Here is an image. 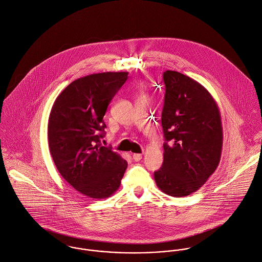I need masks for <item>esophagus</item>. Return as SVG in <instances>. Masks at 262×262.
Instances as JSON below:
<instances>
[{"label":"esophagus","mask_w":262,"mask_h":262,"mask_svg":"<svg viewBox=\"0 0 262 262\" xmlns=\"http://www.w3.org/2000/svg\"><path fill=\"white\" fill-rule=\"evenodd\" d=\"M142 158H143L142 154H134V155H133V159H134L136 162H139Z\"/></svg>","instance_id":"obj_1"}]
</instances>
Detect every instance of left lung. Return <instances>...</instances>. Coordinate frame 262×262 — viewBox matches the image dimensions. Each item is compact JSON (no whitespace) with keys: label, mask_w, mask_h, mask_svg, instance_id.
Listing matches in <instances>:
<instances>
[{"label":"left lung","mask_w":262,"mask_h":262,"mask_svg":"<svg viewBox=\"0 0 262 262\" xmlns=\"http://www.w3.org/2000/svg\"><path fill=\"white\" fill-rule=\"evenodd\" d=\"M163 80L164 160L154 177L164 193L182 198L199 190L220 163L221 114L209 91L195 80L175 71L164 72Z\"/></svg>","instance_id":"left-lung-1"}]
</instances>
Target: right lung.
<instances>
[{
  "mask_svg": "<svg viewBox=\"0 0 262 262\" xmlns=\"http://www.w3.org/2000/svg\"><path fill=\"white\" fill-rule=\"evenodd\" d=\"M127 72L79 78L57 96L48 137L55 167L64 180L91 199H106L119 187L127 162L101 145L107 107L127 80Z\"/></svg>",
  "mask_w": 262,
  "mask_h": 262,
  "instance_id": "1",
  "label": "right lung"
}]
</instances>
